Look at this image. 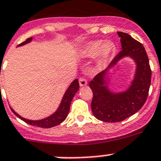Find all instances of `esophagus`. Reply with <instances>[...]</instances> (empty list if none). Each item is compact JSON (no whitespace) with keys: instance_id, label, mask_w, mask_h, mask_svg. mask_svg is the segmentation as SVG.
<instances>
[{"instance_id":"1","label":"esophagus","mask_w":161,"mask_h":161,"mask_svg":"<svg viewBox=\"0 0 161 161\" xmlns=\"http://www.w3.org/2000/svg\"><path fill=\"white\" fill-rule=\"evenodd\" d=\"M79 82L80 86H84L87 85V80L84 77H80L79 79Z\"/></svg>"}]
</instances>
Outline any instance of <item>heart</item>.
Listing matches in <instances>:
<instances>
[{
  "mask_svg": "<svg viewBox=\"0 0 161 161\" xmlns=\"http://www.w3.org/2000/svg\"><path fill=\"white\" fill-rule=\"evenodd\" d=\"M114 50V45L110 41L93 40L84 47L82 53L85 58H92L97 55L99 64H103L111 56Z\"/></svg>",
  "mask_w": 161,
  "mask_h": 161,
  "instance_id": "obj_1",
  "label": "heart"
}]
</instances>
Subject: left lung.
I'll return each instance as SVG.
<instances>
[{"label":"left lung","mask_w":161,"mask_h":161,"mask_svg":"<svg viewBox=\"0 0 161 161\" xmlns=\"http://www.w3.org/2000/svg\"><path fill=\"white\" fill-rule=\"evenodd\" d=\"M122 50L112 60L113 67L120 59L130 56L137 64L135 79L130 88L121 93L109 92L106 86L108 69L98 73L90 82L92 91L91 108L94 116L105 122H119L142 108L148 97L151 82V69L145 48L130 35L118 32Z\"/></svg>","instance_id":"obj_1"}]
</instances>
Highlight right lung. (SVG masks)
I'll return each mask as SVG.
<instances>
[{"instance_id":"add662e5","label":"right lung","mask_w":161,"mask_h":161,"mask_svg":"<svg viewBox=\"0 0 161 161\" xmlns=\"http://www.w3.org/2000/svg\"><path fill=\"white\" fill-rule=\"evenodd\" d=\"M32 38L27 39L25 41L21 43L19 46H22V45L25 44V43H29L31 41ZM79 83L78 79H75L73 81L72 83L71 84L70 86L69 87L67 91L64 93V97L62 99V101H61V105H60L59 108L55 112L53 115L48 117V118H45V119L40 120V121H31V120H27L25 118H22L20 115L18 114L12 108H11V111L18 117L20 119H22V121H25L27 124L31 125L33 126H37V127L40 128H46V129H49V128L53 127V126H56L58 125L61 124L62 121H64L65 120V118H67L68 114H69V110H70V105L71 102L72 100V98L74 97L75 92L79 90Z\"/></svg>"}]
</instances>
